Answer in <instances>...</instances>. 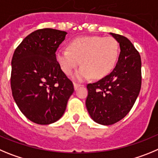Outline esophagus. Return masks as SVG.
<instances>
[{
  "mask_svg": "<svg viewBox=\"0 0 158 158\" xmlns=\"http://www.w3.org/2000/svg\"><path fill=\"white\" fill-rule=\"evenodd\" d=\"M79 86H81L80 84H78V83L74 82V89H75V90H76V89H77Z\"/></svg>",
  "mask_w": 158,
  "mask_h": 158,
  "instance_id": "obj_1",
  "label": "esophagus"
}]
</instances>
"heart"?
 I'll return each mask as SVG.
<instances>
[{
    "instance_id": "b5f03b06",
    "label": "heart",
    "mask_w": 158,
    "mask_h": 158,
    "mask_svg": "<svg viewBox=\"0 0 158 158\" xmlns=\"http://www.w3.org/2000/svg\"><path fill=\"white\" fill-rule=\"evenodd\" d=\"M119 56V45L112 37L87 36L74 39L68 48H59L56 61L66 75H70L79 65L82 66L74 75L77 80L83 81L94 76L101 79L114 69Z\"/></svg>"
}]
</instances>
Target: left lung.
I'll use <instances>...</instances> for the list:
<instances>
[{"label":"left lung","instance_id":"1","mask_svg":"<svg viewBox=\"0 0 158 158\" xmlns=\"http://www.w3.org/2000/svg\"><path fill=\"white\" fill-rule=\"evenodd\" d=\"M120 44L116 67L109 75L87 85L86 106L96 123L111 125L130 112L139 94L142 84L141 57L126 37L109 33Z\"/></svg>","mask_w":158,"mask_h":158}]
</instances>
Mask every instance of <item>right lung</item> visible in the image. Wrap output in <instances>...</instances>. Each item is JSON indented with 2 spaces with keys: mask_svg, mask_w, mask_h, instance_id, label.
<instances>
[{
  "mask_svg": "<svg viewBox=\"0 0 158 158\" xmlns=\"http://www.w3.org/2000/svg\"><path fill=\"white\" fill-rule=\"evenodd\" d=\"M66 35L51 28L37 30L24 38L12 56V96L21 113L38 124L60 119L74 92L56 58Z\"/></svg>",
  "mask_w": 158,
  "mask_h": 158,
  "instance_id": "obj_1",
  "label": "right lung"
}]
</instances>
